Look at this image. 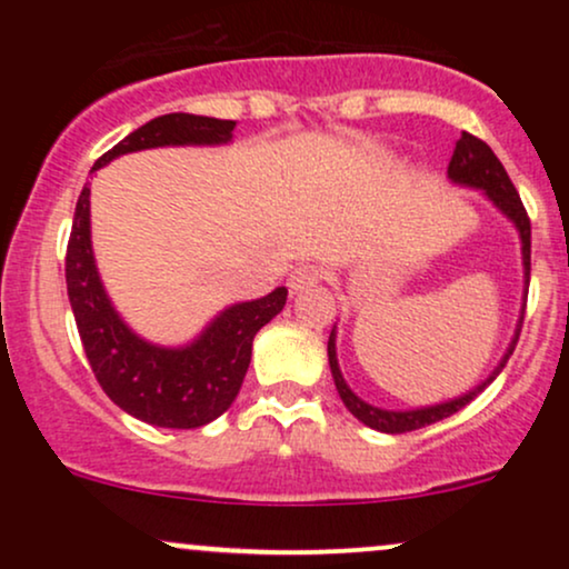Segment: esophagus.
Here are the masks:
<instances>
[{"label": "esophagus", "mask_w": 569, "mask_h": 569, "mask_svg": "<svg viewBox=\"0 0 569 569\" xmlns=\"http://www.w3.org/2000/svg\"><path fill=\"white\" fill-rule=\"evenodd\" d=\"M321 280H323L321 267L302 264V267H297V270H293L289 276V291L291 293H302L305 289H310V286L321 283Z\"/></svg>", "instance_id": "obj_1"}]
</instances>
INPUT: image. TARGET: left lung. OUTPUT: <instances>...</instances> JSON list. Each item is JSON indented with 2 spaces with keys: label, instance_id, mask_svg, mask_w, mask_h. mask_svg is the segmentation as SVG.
Masks as SVG:
<instances>
[{
  "label": "left lung",
  "instance_id": "obj_1",
  "mask_svg": "<svg viewBox=\"0 0 569 569\" xmlns=\"http://www.w3.org/2000/svg\"><path fill=\"white\" fill-rule=\"evenodd\" d=\"M447 179L452 181L455 187H466V189H479L485 198L492 202L495 208L513 224L516 234H519L521 243V270H525V297H521V310H519V321H516L513 337L508 342L506 352L498 361V367L489 371L487 380H481L473 390L468 393L449 398V401H439V403H428V407H415V409H385V407H375V403L363 401L361 396L352 393V388L345 382L342 369H339V358H337V323L329 335V367H331V377H335V388L342 403L348 407L352 417L363 422V426L380 430V433H409V430L433 426V422L443 420V417H452L455 411H460L466 403H471L481 390L487 388L495 377L500 375L502 367L508 363L511 352L516 348V339H519L521 331V321H525V302H527V286H530V219H527L525 206H521L519 192H516L511 179H508L506 168L502 162L495 158L492 149L487 147L485 141L476 139L471 133H462L460 141H457L452 160H449L447 168Z\"/></svg>",
  "mask_w": 569,
  "mask_h": 569
}]
</instances>
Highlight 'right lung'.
I'll list each match as a JSON object with an SVG mask.
<instances>
[{
  "instance_id": "obj_1",
  "label": "right lung",
  "mask_w": 569,
  "mask_h": 569,
  "mask_svg": "<svg viewBox=\"0 0 569 569\" xmlns=\"http://www.w3.org/2000/svg\"><path fill=\"white\" fill-rule=\"evenodd\" d=\"M234 120L187 112L162 114L136 128L93 171L130 152L158 147H224ZM67 291L84 356L98 385L122 411L158 428H200L232 407L251 363L253 337L283 310L286 286L251 302L227 305L184 345L149 342L130 329L103 286L90 234V187L77 200L67 248Z\"/></svg>"
}]
</instances>
